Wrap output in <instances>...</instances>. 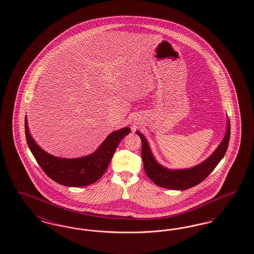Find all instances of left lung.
Segmentation results:
<instances>
[{
	"label": "left lung",
	"mask_w": 254,
	"mask_h": 254,
	"mask_svg": "<svg viewBox=\"0 0 254 254\" xmlns=\"http://www.w3.org/2000/svg\"><path fill=\"white\" fill-rule=\"evenodd\" d=\"M136 133L142 141V159L147 177L159 187L185 190L204 181L225 156L230 142V123L229 120L227 133L216 150L203 163L188 169H169L161 166L153 157L145 136L139 131Z\"/></svg>",
	"instance_id": "1"
}]
</instances>
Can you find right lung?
<instances>
[{
  "label": "right lung",
  "mask_w": 254,
  "mask_h": 254,
  "mask_svg": "<svg viewBox=\"0 0 254 254\" xmlns=\"http://www.w3.org/2000/svg\"><path fill=\"white\" fill-rule=\"evenodd\" d=\"M24 128L27 145L39 166L50 179L66 187H85L98 181L108 169L122 139L130 132L129 127L116 130L110 133L92 154L65 159L52 156L37 145L29 133L26 117Z\"/></svg>",
  "instance_id": "obj_1"
}]
</instances>
